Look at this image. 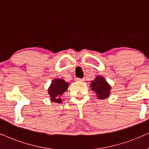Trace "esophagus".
Masks as SVG:
<instances>
[{"instance_id": "1", "label": "esophagus", "mask_w": 149, "mask_h": 149, "mask_svg": "<svg viewBox=\"0 0 149 149\" xmlns=\"http://www.w3.org/2000/svg\"><path fill=\"white\" fill-rule=\"evenodd\" d=\"M76 80H77V81H81V82H82V81H83V80H84V79H83V78H76Z\"/></svg>"}]
</instances>
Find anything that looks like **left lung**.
Returning <instances> with one entry per match:
<instances>
[{"label":"left lung","instance_id":"left-lung-1","mask_svg":"<svg viewBox=\"0 0 149 149\" xmlns=\"http://www.w3.org/2000/svg\"><path fill=\"white\" fill-rule=\"evenodd\" d=\"M91 87L92 91L96 93L97 97L102 100H104L109 97L111 88L104 80V78L102 76H97L95 80L91 81Z\"/></svg>","mask_w":149,"mask_h":149}]
</instances>
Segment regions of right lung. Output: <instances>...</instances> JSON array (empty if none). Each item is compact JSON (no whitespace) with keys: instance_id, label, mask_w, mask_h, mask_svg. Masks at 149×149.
<instances>
[{"instance_id":"add662e5","label":"right lung","mask_w":149,"mask_h":149,"mask_svg":"<svg viewBox=\"0 0 149 149\" xmlns=\"http://www.w3.org/2000/svg\"><path fill=\"white\" fill-rule=\"evenodd\" d=\"M69 86L68 82H66L63 79H55L49 88V95L51 97V100L54 102L61 103V95L67 90Z\"/></svg>"}]
</instances>
